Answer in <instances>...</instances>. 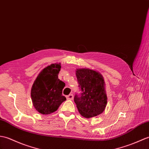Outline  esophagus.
<instances>
[{
    "instance_id": "obj_1",
    "label": "esophagus",
    "mask_w": 149,
    "mask_h": 149,
    "mask_svg": "<svg viewBox=\"0 0 149 149\" xmlns=\"http://www.w3.org/2000/svg\"><path fill=\"white\" fill-rule=\"evenodd\" d=\"M67 98L68 100H73V99H74V95H72V94H70V95H68V96H67Z\"/></svg>"
}]
</instances>
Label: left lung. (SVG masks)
<instances>
[{
  "instance_id": "obj_1",
  "label": "left lung",
  "mask_w": 149,
  "mask_h": 149,
  "mask_svg": "<svg viewBox=\"0 0 149 149\" xmlns=\"http://www.w3.org/2000/svg\"><path fill=\"white\" fill-rule=\"evenodd\" d=\"M80 94L74 96V102L79 113L86 118L102 113L106 107L107 97L102 75L89 68L76 70Z\"/></svg>"
}]
</instances>
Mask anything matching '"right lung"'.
<instances>
[{
	"label": "right lung",
	"mask_w": 149,
	"mask_h": 149,
	"mask_svg": "<svg viewBox=\"0 0 149 149\" xmlns=\"http://www.w3.org/2000/svg\"><path fill=\"white\" fill-rule=\"evenodd\" d=\"M60 63L51 64L41 71L34 81L31 97L36 109L42 114H50L58 110L66 100L62 95L65 84L58 79Z\"/></svg>",
	"instance_id": "1"
}]
</instances>
